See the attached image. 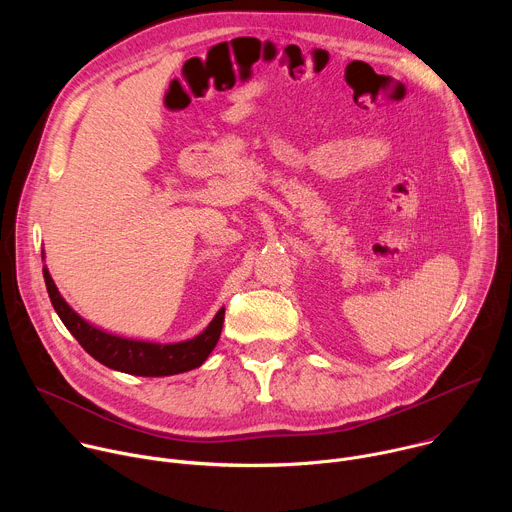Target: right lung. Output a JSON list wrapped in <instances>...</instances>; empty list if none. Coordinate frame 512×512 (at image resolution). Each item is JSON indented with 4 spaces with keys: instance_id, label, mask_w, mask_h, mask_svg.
<instances>
[{
    "instance_id": "right-lung-1",
    "label": "right lung",
    "mask_w": 512,
    "mask_h": 512,
    "mask_svg": "<svg viewBox=\"0 0 512 512\" xmlns=\"http://www.w3.org/2000/svg\"><path fill=\"white\" fill-rule=\"evenodd\" d=\"M42 259H44V251H42ZM42 273H44L50 302L58 318L62 320V324L95 360H99L101 364H105V367L113 371L135 375V377L180 375V373L198 369L200 364L208 358V354L214 350L218 338H221L225 308L216 312V316L198 336L182 342L160 344V342L133 340V338L109 334L89 324L85 318H81L66 304V300L60 296L54 279L50 277V271L46 265Z\"/></svg>"
}]
</instances>
